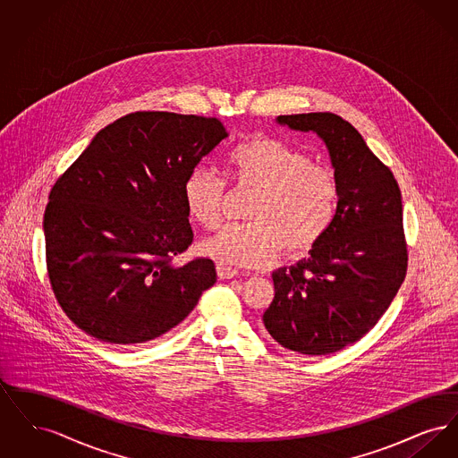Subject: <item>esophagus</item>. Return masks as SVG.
<instances>
[{"label":"esophagus","instance_id":"34e87169","mask_svg":"<svg viewBox=\"0 0 458 458\" xmlns=\"http://www.w3.org/2000/svg\"><path fill=\"white\" fill-rule=\"evenodd\" d=\"M216 271H218L219 280H232V278H235V276L239 275V271H237V269H233V267H226V266H221V264L216 266Z\"/></svg>","mask_w":458,"mask_h":458}]
</instances>
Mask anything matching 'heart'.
I'll use <instances>...</instances> for the list:
<instances>
[{"instance_id": "b5f03b06", "label": "heart", "mask_w": 458, "mask_h": 458, "mask_svg": "<svg viewBox=\"0 0 458 458\" xmlns=\"http://www.w3.org/2000/svg\"><path fill=\"white\" fill-rule=\"evenodd\" d=\"M228 170L239 185L254 187L249 223L225 225L202 240L199 252L221 266L261 267L280 250L295 258L325 237L338 208V182L304 151L273 137H254L228 154ZM225 182L197 168L183 183L189 216L204 228L218 225Z\"/></svg>"}]
</instances>
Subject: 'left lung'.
Segmentation results:
<instances>
[{
  "mask_svg": "<svg viewBox=\"0 0 458 458\" xmlns=\"http://www.w3.org/2000/svg\"><path fill=\"white\" fill-rule=\"evenodd\" d=\"M276 123L325 142L338 208L307 259L273 271L275 299L262 323L284 349L327 355L372 329L405 278L402 194L390 168L338 114H282Z\"/></svg>",
  "mask_w": 458,
  "mask_h": 458,
  "instance_id": "left-lung-1",
  "label": "left lung"
}]
</instances>
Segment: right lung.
<instances>
[{"label": "right lung", "mask_w": 458, "mask_h": 458, "mask_svg": "<svg viewBox=\"0 0 458 458\" xmlns=\"http://www.w3.org/2000/svg\"><path fill=\"white\" fill-rule=\"evenodd\" d=\"M228 131L216 118L131 113L98 131L44 213L46 264L66 316L133 345L180 325L216 282L211 259L174 266L194 233L183 183Z\"/></svg>", "instance_id": "1"}]
</instances>
